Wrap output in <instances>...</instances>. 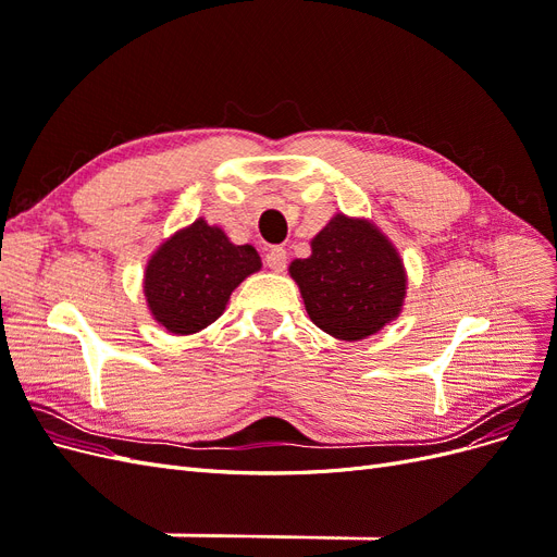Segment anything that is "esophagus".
<instances>
[{
  "label": "esophagus",
  "instance_id": "1",
  "mask_svg": "<svg viewBox=\"0 0 557 557\" xmlns=\"http://www.w3.org/2000/svg\"><path fill=\"white\" fill-rule=\"evenodd\" d=\"M267 267L272 269V272H283L285 269V260H288V256H285V248L283 246H272L267 250Z\"/></svg>",
  "mask_w": 557,
  "mask_h": 557
}]
</instances>
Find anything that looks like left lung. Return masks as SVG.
Instances as JSON below:
<instances>
[{
    "label": "left lung",
    "mask_w": 557,
    "mask_h": 557,
    "mask_svg": "<svg viewBox=\"0 0 557 557\" xmlns=\"http://www.w3.org/2000/svg\"><path fill=\"white\" fill-rule=\"evenodd\" d=\"M290 276L307 313L327 334L358 342L397 318L407 276L393 244L367 221L336 213L311 242V258L295 260Z\"/></svg>",
    "instance_id": "obj_1"
}]
</instances>
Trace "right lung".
<instances>
[{
	"mask_svg": "<svg viewBox=\"0 0 557 557\" xmlns=\"http://www.w3.org/2000/svg\"><path fill=\"white\" fill-rule=\"evenodd\" d=\"M260 264L256 248L230 244L221 227L199 218L150 258L144 281L148 307L174 334L199 332L225 311L232 290Z\"/></svg>",
	"mask_w": 557,
	"mask_h": 557,
	"instance_id": "1",
	"label": "right lung"
}]
</instances>
